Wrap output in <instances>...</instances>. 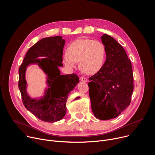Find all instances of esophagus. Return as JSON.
Wrapping results in <instances>:
<instances>
[{
    "label": "esophagus",
    "instance_id": "34e87169",
    "mask_svg": "<svg viewBox=\"0 0 155 155\" xmlns=\"http://www.w3.org/2000/svg\"><path fill=\"white\" fill-rule=\"evenodd\" d=\"M80 79L81 81H83V82H86L87 81V79L86 77H81Z\"/></svg>",
    "mask_w": 155,
    "mask_h": 155
}]
</instances>
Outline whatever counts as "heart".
<instances>
[{
	"instance_id": "1",
	"label": "heart",
	"mask_w": 155,
	"mask_h": 155,
	"mask_svg": "<svg viewBox=\"0 0 155 155\" xmlns=\"http://www.w3.org/2000/svg\"><path fill=\"white\" fill-rule=\"evenodd\" d=\"M105 57V48L98 40L87 38L77 39L68 48V53L62 55L65 66L76 68L77 62L81 70L87 74H94L102 68Z\"/></svg>"
}]
</instances>
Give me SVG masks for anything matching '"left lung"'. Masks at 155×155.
<instances>
[{
  "label": "left lung",
  "instance_id": "1",
  "mask_svg": "<svg viewBox=\"0 0 155 155\" xmlns=\"http://www.w3.org/2000/svg\"><path fill=\"white\" fill-rule=\"evenodd\" d=\"M106 60L102 68L89 78L92 111L101 120L119 116L130 103L134 90L130 61L123 47L113 37L103 34Z\"/></svg>",
  "mask_w": 155,
  "mask_h": 155
}]
</instances>
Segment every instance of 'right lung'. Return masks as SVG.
I'll list each match as a JSON object with an SVG mask.
<instances>
[{
    "instance_id": "add662e5",
    "label": "right lung",
    "mask_w": 155,
    "mask_h": 155,
    "mask_svg": "<svg viewBox=\"0 0 155 155\" xmlns=\"http://www.w3.org/2000/svg\"><path fill=\"white\" fill-rule=\"evenodd\" d=\"M65 40L61 36L43 38L28 51L19 69L18 87L26 108L39 120L48 123L58 121L66 114L65 104L69 93L79 82L75 74L61 75ZM43 57V58H39ZM36 64L47 75L44 95L32 98L27 91L25 72L28 67Z\"/></svg>"
}]
</instances>
